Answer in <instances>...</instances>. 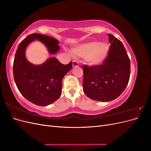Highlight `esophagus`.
Segmentation results:
<instances>
[{
	"mask_svg": "<svg viewBox=\"0 0 151 151\" xmlns=\"http://www.w3.org/2000/svg\"><path fill=\"white\" fill-rule=\"evenodd\" d=\"M72 65H73V67H77L79 65V63L76 60H73L72 61Z\"/></svg>",
	"mask_w": 151,
	"mask_h": 151,
	"instance_id": "1",
	"label": "esophagus"
}]
</instances>
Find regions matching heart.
Instances as JSON below:
<instances>
[{"label":"heart","instance_id":"1","mask_svg":"<svg viewBox=\"0 0 151 151\" xmlns=\"http://www.w3.org/2000/svg\"><path fill=\"white\" fill-rule=\"evenodd\" d=\"M109 51L107 44L93 42L77 45L71 49L70 52L74 57L84 58L85 62L89 66L98 67L106 60Z\"/></svg>","mask_w":151,"mask_h":151}]
</instances>
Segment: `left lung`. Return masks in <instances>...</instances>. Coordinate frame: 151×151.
I'll list each match as a JSON object with an SVG mask.
<instances>
[{
  "label": "left lung",
  "mask_w": 151,
  "mask_h": 151,
  "mask_svg": "<svg viewBox=\"0 0 151 151\" xmlns=\"http://www.w3.org/2000/svg\"><path fill=\"white\" fill-rule=\"evenodd\" d=\"M108 55L98 67L83 65V91L91 99L110 101L125 90L130 75V62L122 43L111 34Z\"/></svg>",
  "instance_id": "left-lung-1"
}]
</instances>
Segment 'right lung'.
I'll list each match as a JSON object with an SVG mask.
<instances>
[{
	"label": "right lung",
	"mask_w": 151,
	"mask_h": 151,
	"mask_svg": "<svg viewBox=\"0 0 151 151\" xmlns=\"http://www.w3.org/2000/svg\"><path fill=\"white\" fill-rule=\"evenodd\" d=\"M35 40L43 43L50 54L60 50L59 42L50 36L31 34L19 45L13 63L15 83L21 94L38 106H48L57 100L62 94V79L70 70L72 62L63 65L55 57L48 58L42 64L35 65L26 57V50Z\"/></svg>",
	"instance_id": "1"
}]
</instances>
